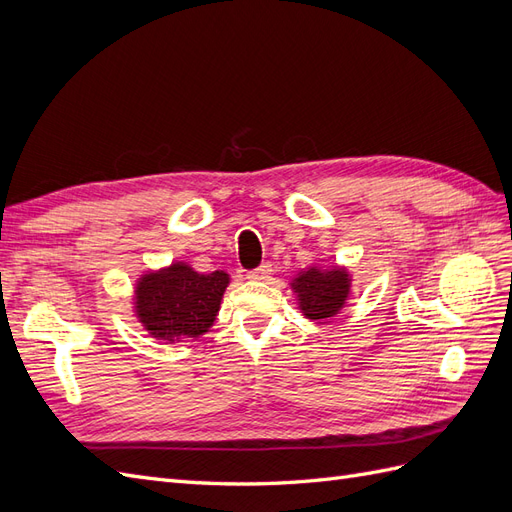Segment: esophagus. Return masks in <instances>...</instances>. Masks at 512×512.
Wrapping results in <instances>:
<instances>
[{"instance_id": "esophagus-1", "label": "esophagus", "mask_w": 512, "mask_h": 512, "mask_svg": "<svg viewBox=\"0 0 512 512\" xmlns=\"http://www.w3.org/2000/svg\"><path fill=\"white\" fill-rule=\"evenodd\" d=\"M271 265H262V267H258L256 271H250L247 273V280H252V282H267L269 277H271Z\"/></svg>"}]
</instances>
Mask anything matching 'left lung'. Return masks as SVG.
Here are the masks:
<instances>
[{
    "label": "left lung",
    "instance_id": "left-lung-1",
    "mask_svg": "<svg viewBox=\"0 0 512 512\" xmlns=\"http://www.w3.org/2000/svg\"><path fill=\"white\" fill-rule=\"evenodd\" d=\"M290 288L303 318L327 322L346 307L352 292V273L342 265H309L292 277Z\"/></svg>",
    "mask_w": 512,
    "mask_h": 512
}]
</instances>
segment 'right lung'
Instances as JSON below:
<instances>
[{"mask_svg": "<svg viewBox=\"0 0 512 512\" xmlns=\"http://www.w3.org/2000/svg\"><path fill=\"white\" fill-rule=\"evenodd\" d=\"M228 284L226 271L198 273L188 262L175 260L138 277L132 294L134 316L158 342L179 344L200 337L218 318Z\"/></svg>", "mask_w": 512, "mask_h": 512, "instance_id": "obj_1", "label": "right lung"}]
</instances>
